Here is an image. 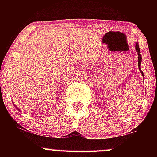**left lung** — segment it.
Returning a JSON list of instances; mask_svg holds the SVG:
<instances>
[{
  "instance_id": "8db88e82",
  "label": "left lung",
  "mask_w": 157,
  "mask_h": 157,
  "mask_svg": "<svg viewBox=\"0 0 157 157\" xmlns=\"http://www.w3.org/2000/svg\"><path fill=\"white\" fill-rule=\"evenodd\" d=\"M135 48H136V51L137 52V55H138V66H139V69H140V72H141L142 77H144V74L143 72L141 70V68H140V65H141V63H142V56L140 55V48H139V44L138 43H136L135 44Z\"/></svg>"
}]
</instances>
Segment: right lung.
<instances>
[{
    "label": "right lung",
    "instance_id": "1",
    "mask_svg": "<svg viewBox=\"0 0 157 157\" xmlns=\"http://www.w3.org/2000/svg\"><path fill=\"white\" fill-rule=\"evenodd\" d=\"M15 107H16V109H17V110H18V111H20V109H18V108H17V106H16V105H15Z\"/></svg>",
    "mask_w": 157,
    "mask_h": 157
}]
</instances>
